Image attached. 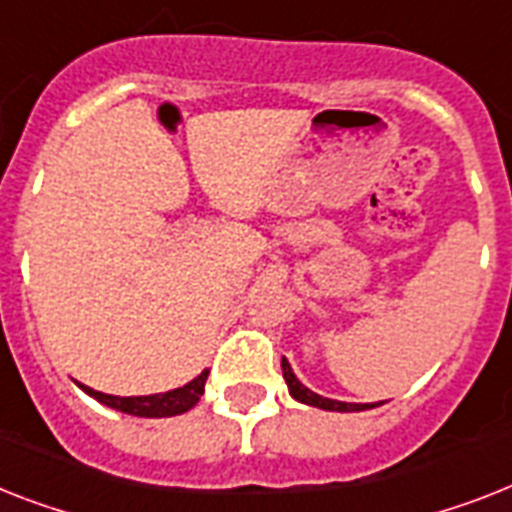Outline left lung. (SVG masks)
<instances>
[{
    "mask_svg": "<svg viewBox=\"0 0 512 512\" xmlns=\"http://www.w3.org/2000/svg\"><path fill=\"white\" fill-rule=\"evenodd\" d=\"M281 368H284V378H286V386H289V394H292L297 402H305V405H313V407H321V410H336V413H355V410H368V407H376V405H357V402H339V400H328V397H321V394L310 392L297 376H294L292 365L289 360H281Z\"/></svg>",
    "mask_w": 512,
    "mask_h": 512,
    "instance_id": "1",
    "label": "left lung"
}]
</instances>
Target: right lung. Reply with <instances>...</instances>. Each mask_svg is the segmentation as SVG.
<instances>
[{
  "instance_id": "1",
  "label": "right lung",
  "mask_w": 512,
  "mask_h": 512,
  "mask_svg": "<svg viewBox=\"0 0 512 512\" xmlns=\"http://www.w3.org/2000/svg\"><path fill=\"white\" fill-rule=\"evenodd\" d=\"M207 373L210 371H202L186 386H178V389H170V392L162 394H149V397H112V394L97 392V389L83 384L81 389L89 397L99 400L102 405L112 407V410H120V413L139 415V418H170V415H181L197 405L199 397L205 394Z\"/></svg>"
}]
</instances>
